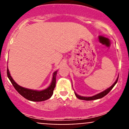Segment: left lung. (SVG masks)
Masks as SVG:
<instances>
[{
  "label": "left lung",
  "mask_w": 129,
  "mask_h": 129,
  "mask_svg": "<svg viewBox=\"0 0 129 129\" xmlns=\"http://www.w3.org/2000/svg\"><path fill=\"white\" fill-rule=\"evenodd\" d=\"M118 79H119V77H118V78H117V79L116 81L115 82V83H114V84H113V85H112V86L110 87H109V89L105 90L104 91V92H101V93H98V94L92 96V97H82V96L79 95H77V93H75V96H76V97H77L78 99H80V100H85V101H93V100H96V99H99L102 98V97H104L105 95H106L107 94V93H109V92H110V91L112 89V88L114 87V85H115V84H116V83L117 82Z\"/></svg>",
  "instance_id": "obj_1"
}]
</instances>
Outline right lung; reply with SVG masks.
<instances>
[{
    "label": "right lung",
    "instance_id": "add662e5",
    "mask_svg": "<svg viewBox=\"0 0 129 129\" xmlns=\"http://www.w3.org/2000/svg\"><path fill=\"white\" fill-rule=\"evenodd\" d=\"M7 77L11 82L12 84L13 85L14 87L15 90L21 95L22 97L25 98L26 99L30 101H35V102H41V101H46L49 99V98L52 97L54 92V90L55 87V82H56V75L57 71L54 73L52 78V81L51 84L47 89L41 91L34 90H30L25 88L20 87L18 84L14 82L12 77L10 76V73H9V69H7Z\"/></svg>",
    "mask_w": 129,
    "mask_h": 129
}]
</instances>
